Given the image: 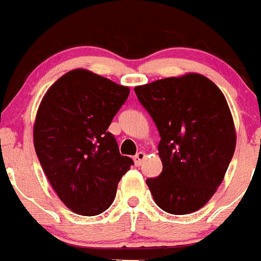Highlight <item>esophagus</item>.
Returning a JSON list of instances; mask_svg holds the SVG:
<instances>
[{
  "instance_id": "34e87169",
  "label": "esophagus",
  "mask_w": 261,
  "mask_h": 261,
  "mask_svg": "<svg viewBox=\"0 0 261 261\" xmlns=\"http://www.w3.org/2000/svg\"><path fill=\"white\" fill-rule=\"evenodd\" d=\"M146 157V154L144 153V152H137V153H136V156L133 157V160H135V164L136 165H141L143 164V161H144V159H145Z\"/></svg>"
}]
</instances>
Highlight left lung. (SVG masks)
Listing matches in <instances>:
<instances>
[{
    "label": "left lung",
    "mask_w": 261,
    "mask_h": 261,
    "mask_svg": "<svg viewBox=\"0 0 261 261\" xmlns=\"http://www.w3.org/2000/svg\"><path fill=\"white\" fill-rule=\"evenodd\" d=\"M135 92L161 137L163 172L146 180L153 200L172 215L203 208L223 181L236 146L223 92L197 73L157 80Z\"/></svg>",
    "instance_id": "1"
}]
</instances>
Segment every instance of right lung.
Listing matches in <instances>:
<instances>
[{"label": "right lung", "instance_id": "right-lung-1", "mask_svg": "<svg viewBox=\"0 0 261 261\" xmlns=\"http://www.w3.org/2000/svg\"><path fill=\"white\" fill-rule=\"evenodd\" d=\"M128 96V87L74 69L41 101L33 128L36 153L51 188L74 213L96 216L107 211L133 164L108 132Z\"/></svg>", "mask_w": 261, "mask_h": 261}]
</instances>
